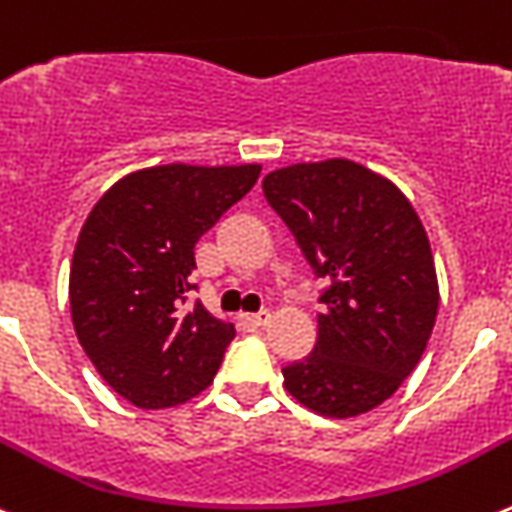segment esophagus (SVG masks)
Returning <instances> with one entry per match:
<instances>
[{"label":"esophagus","instance_id":"esophagus-1","mask_svg":"<svg viewBox=\"0 0 512 512\" xmlns=\"http://www.w3.org/2000/svg\"><path fill=\"white\" fill-rule=\"evenodd\" d=\"M242 319L250 326H265L270 321V311H257V313H242Z\"/></svg>","mask_w":512,"mask_h":512}]
</instances>
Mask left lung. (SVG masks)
Wrapping results in <instances>:
<instances>
[{"label": "left lung", "instance_id": "left-lung-1", "mask_svg": "<svg viewBox=\"0 0 512 512\" xmlns=\"http://www.w3.org/2000/svg\"><path fill=\"white\" fill-rule=\"evenodd\" d=\"M262 191L313 275L329 280L316 344L283 367L285 390L319 416H362L416 370L434 331L439 280L426 229L393 181L354 160L273 170Z\"/></svg>", "mask_w": 512, "mask_h": 512}]
</instances>
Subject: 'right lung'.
Listing matches in <instances>:
<instances>
[{
    "mask_svg": "<svg viewBox=\"0 0 512 512\" xmlns=\"http://www.w3.org/2000/svg\"><path fill=\"white\" fill-rule=\"evenodd\" d=\"M262 165L142 168L119 178L86 216L68 298L78 342L114 393L173 408L206 390L234 326L188 306L193 247L260 176Z\"/></svg>",
    "mask_w": 512,
    "mask_h": 512,
    "instance_id": "add662e5",
    "label": "right lung"
}]
</instances>
